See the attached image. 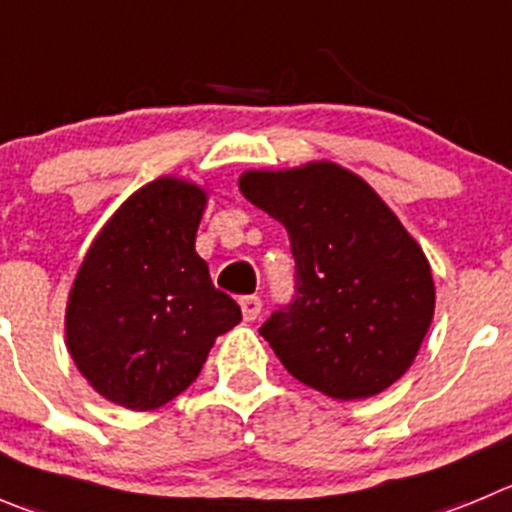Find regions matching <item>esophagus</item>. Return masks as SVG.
<instances>
[{"instance_id": "esophagus-1", "label": "esophagus", "mask_w": 512, "mask_h": 512, "mask_svg": "<svg viewBox=\"0 0 512 512\" xmlns=\"http://www.w3.org/2000/svg\"><path fill=\"white\" fill-rule=\"evenodd\" d=\"M240 308L242 315H245V321H255L262 310V300L257 295H245V298H240Z\"/></svg>"}]
</instances>
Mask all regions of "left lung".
Returning <instances> with one entry per match:
<instances>
[{"label":"left lung","instance_id":"obj_1","mask_svg":"<svg viewBox=\"0 0 512 512\" xmlns=\"http://www.w3.org/2000/svg\"><path fill=\"white\" fill-rule=\"evenodd\" d=\"M247 202L288 229L295 300L260 336L331 399H369L407 374L434 318L427 255L364 179L333 161L245 171Z\"/></svg>","mask_w":512,"mask_h":512}]
</instances>
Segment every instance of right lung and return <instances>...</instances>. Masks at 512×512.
I'll use <instances>...</instances> for the list:
<instances>
[{
	"instance_id": "obj_1",
	"label": "right lung",
	"mask_w": 512,
	"mask_h": 512,
	"mask_svg": "<svg viewBox=\"0 0 512 512\" xmlns=\"http://www.w3.org/2000/svg\"><path fill=\"white\" fill-rule=\"evenodd\" d=\"M204 207L207 189L159 176L113 212L80 262L65 341L88 384L118 407H164L242 321L194 250Z\"/></svg>"
}]
</instances>
